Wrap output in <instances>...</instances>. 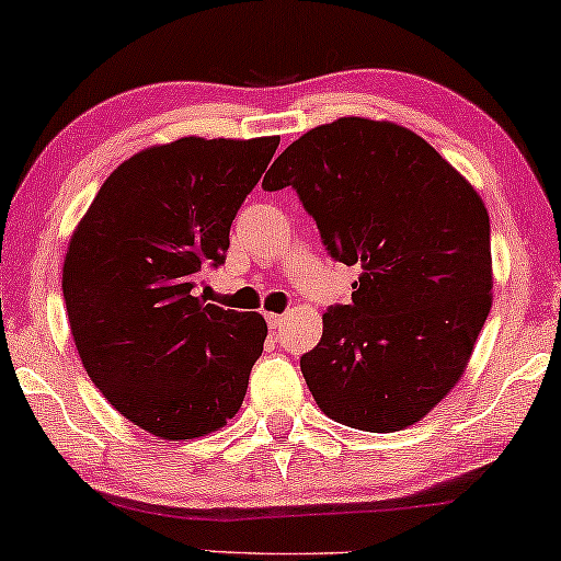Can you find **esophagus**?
Listing matches in <instances>:
<instances>
[{
	"label": "esophagus",
	"instance_id": "34e87169",
	"mask_svg": "<svg viewBox=\"0 0 561 561\" xmlns=\"http://www.w3.org/2000/svg\"><path fill=\"white\" fill-rule=\"evenodd\" d=\"M266 317V324H270L272 330H279L282 324H284V314H274V312H266L264 314Z\"/></svg>",
	"mask_w": 561,
	"mask_h": 561
}]
</instances>
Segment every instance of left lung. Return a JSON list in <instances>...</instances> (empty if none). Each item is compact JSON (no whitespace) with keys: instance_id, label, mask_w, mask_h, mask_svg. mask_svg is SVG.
<instances>
[{"instance_id":"1","label":"left lung","mask_w":561,"mask_h":561,"mask_svg":"<svg viewBox=\"0 0 561 561\" xmlns=\"http://www.w3.org/2000/svg\"><path fill=\"white\" fill-rule=\"evenodd\" d=\"M287 186L334 262L363 272L299 360L307 388L337 423L408 428L456 386L489 317L486 206L421 136L367 118L295 140L262 181Z\"/></svg>"}]
</instances>
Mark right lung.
I'll use <instances>...</instances> for the list:
<instances>
[{
	"instance_id": "add662e5",
	"label": "right lung",
	"mask_w": 561,
	"mask_h": 561,
	"mask_svg": "<svg viewBox=\"0 0 561 561\" xmlns=\"http://www.w3.org/2000/svg\"><path fill=\"white\" fill-rule=\"evenodd\" d=\"M277 136L181 138L140 150L100 186L62 266L72 340L115 411L165 440L206 436L237 415L264 350L256 312L206 305L201 270L229 231Z\"/></svg>"
}]
</instances>
